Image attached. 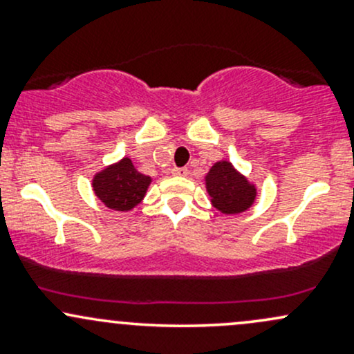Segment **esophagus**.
Wrapping results in <instances>:
<instances>
[{
  "label": "esophagus",
  "mask_w": 354,
  "mask_h": 354,
  "mask_svg": "<svg viewBox=\"0 0 354 354\" xmlns=\"http://www.w3.org/2000/svg\"><path fill=\"white\" fill-rule=\"evenodd\" d=\"M171 173L174 174V176H186V174H188V169H186V168H173Z\"/></svg>",
  "instance_id": "1"
}]
</instances>
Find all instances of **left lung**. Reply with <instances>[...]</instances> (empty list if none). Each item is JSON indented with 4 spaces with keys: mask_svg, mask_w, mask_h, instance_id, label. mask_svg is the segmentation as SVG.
<instances>
[{
    "mask_svg": "<svg viewBox=\"0 0 354 354\" xmlns=\"http://www.w3.org/2000/svg\"><path fill=\"white\" fill-rule=\"evenodd\" d=\"M206 193L213 208L221 214L245 213L254 205L258 188L228 160L216 161L205 176Z\"/></svg>",
    "mask_w": 354,
    "mask_h": 354,
    "instance_id": "left-lung-1",
    "label": "left lung"
}]
</instances>
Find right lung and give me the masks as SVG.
Here are the masks:
<instances>
[{"label": "right lung", "mask_w": 354, "mask_h": 354, "mask_svg": "<svg viewBox=\"0 0 354 354\" xmlns=\"http://www.w3.org/2000/svg\"><path fill=\"white\" fill-rule=\"evenodd\" d=\"M151 181V176L138 171L131 158L126 156L95 173L91 186L106 208L126 213L143 201Z\"/></svg>", "instance_id": "add662e5"}]
</instances>
